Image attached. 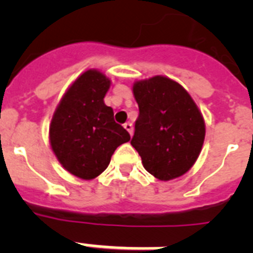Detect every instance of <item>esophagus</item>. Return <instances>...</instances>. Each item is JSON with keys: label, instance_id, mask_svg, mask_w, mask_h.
<instances>
[{"label": "esophagus", "instance_id": "esophagus-1", "mask_svg": "<svg viewBox=\"0 0 253 253\" xmlns=\"http://www.w3.org/2000/svg\"><path fill=\"white\" fill-rule=\"evenodd\" d=\"M124 128L129 131V134H130V135H133V124H131V123H129V122L125 123Z\"/></svg>", "mask_w": 253, "mask_h": 253}]
</instances>
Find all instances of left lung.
<instances>
[{"label": "left lung", "mask_w": 253, "mask_h": 253, "mask_svg": "<svg viewBox=\"0 0 253 253\" xmlns=\"http://www.w3.org/2000/svg\"><path fill=\"white\" fill-rule=\"evenodd\" d=\"M139 106L131 146L143 167L161 181L185 175L198 160L205 138L202 113L184 87L165 76L134 82Z\"/></svg>", "instance_id": "8db88e82"}]
</instances>
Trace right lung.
Wrapping results in <instances>:
<instances>
[{"mask_svg":"<svg viewBox=\"0 0 253 253\" xmlns=\"http://www.w3.org/2000/svg\"><path fill=\"white\" fill-rule=\"evenodd\" d=\"M110 84L97 69L84 71L68 87L51 118V149L60 165L82 180L101 175L115 149L130 140L104 102Z\"/></svg>","mask_w":253,"mask_h":253,"instance_id":"1","label":"right lung"}]
</instances>
